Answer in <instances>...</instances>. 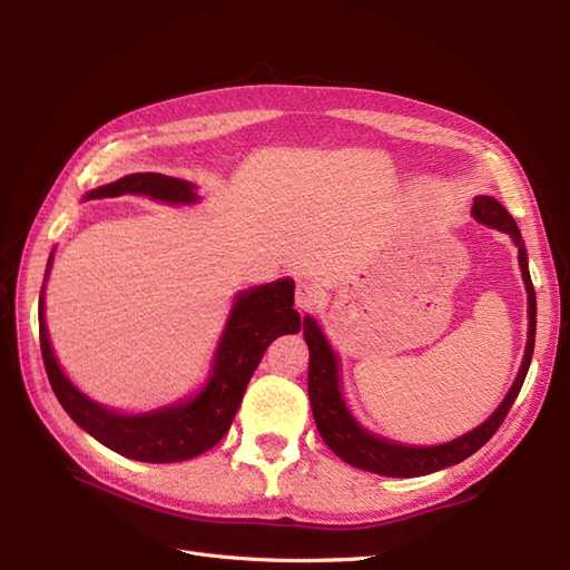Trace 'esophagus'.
Here are the masks:
<instances>
[{
	"label": "esophagus",
	"instance_id": "1",
	"mask_svg": "<svg viewBox=\"0 0 570 570\" xmlns=\"http://www.w3.org/2000/svg\"><path fill=\"white\" fill-rule=\"evenodd\" d=\"M295 302L299 308H316L323 302V289L316 283L302 281L295 289Z\"/></svg>",
	"mask_w": 570,
	"mask_h": 570
}]
</instances>
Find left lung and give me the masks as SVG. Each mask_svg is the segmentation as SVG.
I'll return each instance as SVG.
<instances>
[{"mask_svg": "<svg viewBox=\"0 0 570 570\" xmlns=\"http://www.w3.org/2000/svg\"><path fill=\"white\" fill-rule=\"evenodd\" d=\"M473 216L480 223H485V226L511 235L513 243L519 245V264H521L525 289H528V321H530L528 347H525L519 377H515L507 400L499 404V409L492 413V416L454 442H446L440 446H404L387 440H377L368 435L366 430L350 416V411L344 406L342 394H340L337 358L331 350V344L325 342L316 321L306 316L304 318V340L308 344V383L306 385H308V402H312L314 421L323 442L331 446L342 461L354 465V469L381 473L390 478H416L425 473H435L440 469H446V465H454L463 459H469L497 433V428L504 423L511 404L515 402V396H519L523 387V381L530 368L532 350H534V323H538L534 318H538V302H534V287L530 281L528 256L521 239V230L515 226L511 214L494 197H485V195L475 197Z\"/></svg>", "mask_w": 570, "mask_h": 570, "instance_id": "obj_1", "label": "left lung"}]
</instances>
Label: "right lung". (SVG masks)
<instances>
[{"instance_id":"right-lung-1","label":"right lung","mask_w":570,"mask_h":570,"mask_svg":"<svg viewBox=\"0 0 570 570\" xmlns=\"http://www.w3.org/2000/svg\"><path fill=\"white\" fill-rule=\"evenodd\" d=\"M120 195H147L170 204L197 199L193 185L161 174L126 176L92 189L88 199ZM49 266L51 256L47 262V273ZM292 306H295V283L289 278L243 292L235 302L226 333L220 337L214 373L195 400L147 413V416H120V413L90 402L61 373L47 337L40 292V350L45 371L68 416L109 450L147 463L195 459L209 452L228 433L249 377L268 344L281 335L299 333L302 318L297 308Z\"/></svg>"}]
</instances>
